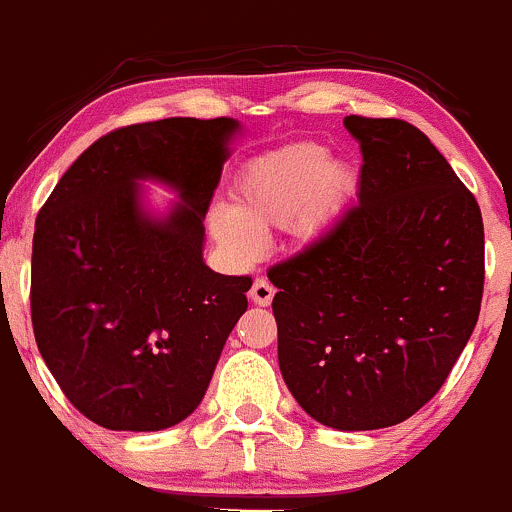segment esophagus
Masks as SVG:
<instances>
[{
  "label": "esophagus",
  "instance_id": "obj_1",
  "mask_svg": "<svg viewBox=\"0 0 512 512\" xmlns=\"http://www.w3.org/2000/svg\"><path fill=\"white\" fill-rule=\"evenodd\" d=\"M274 297V287L267 279H255L250 289V299L255 301L257 306H270Z\"/></svg>",
  "mask_w": 512,
  "mask_h": 512
}]
</instances>
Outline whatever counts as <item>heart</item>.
<instances>
[{
    "label": "heart",
    "instance_id": "1",
    "mask_svg": "<svg viewBox=\"0 0 512 512\" xmlns=\"http://www.w3.org/2000/svg\"><path fill=\"white\" fill-rule=\"evenodd\" d=\"M358 169L328 157L324 144L294 142L252 159L233 186V206L208 211V233L238 265L262 255L260 233L289 230L299 242H321L358 191Z\"/></svg>",
    "mask_w": 512,
    "mask_h": 512
}]
</instances>
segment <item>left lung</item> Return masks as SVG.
I'll return each mask as SVG.
<instances>
[{"label": "left lung", "mask_w": 512, "mask_h": 512, "mask_svg": "<svg viewBox=\"0 0 512 512\" xmlns=\"http://www.w3.org/2000/svg\"><path fill=\"white\" fill-rule=\"evenodd\" d=\"M360 142L358 206L274 265L279 370L299 407L338 432L405 422L427 405L478 321L483 220L427 134L343 120Z\"/></svg>", "instance_id": "left-lung-1"}]
</instances>
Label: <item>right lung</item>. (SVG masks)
<instances>
[{
	"instance_id": "1",
	"label": "right lung",
	"mask_w": 512,
	"mask_h": 512,
	"mask_svg": "<svg viewBox=\"0 0 512 512\" xmlns=\"http://www.w3.org/2000/svg\"><path fill=\"white\" fill-rule=\"evenodd\" d=\"M242 125L169 117L100 137L36 218L31 324L78 412L115 432H159L201 405L250 277L203 260L206 218ZM166 185V212L142 183Z\"/></svg>"
}]
</instances>
